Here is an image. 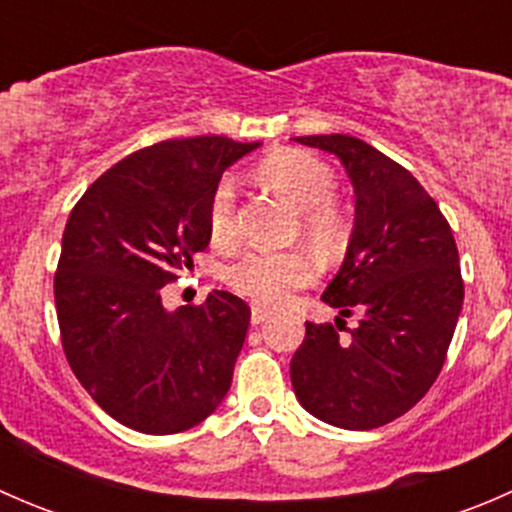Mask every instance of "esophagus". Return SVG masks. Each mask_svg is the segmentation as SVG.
<instances>
[{"instance_id":"1","label":"esophagus","mask_w":512,"mask_h":512,"mask_svg":"<svg viewBox=\"0 0 512 512\" xmlns=\"http://www.w3.org/2000/svg\"><path fill=\"white\" fill-rule=\"evenodd\" d=\"M270 309H265V307H257V304H255V307H252L250 309V322L252 324H262V322H265V319L267 317H270Z\"/></svg>"}]
</instances>
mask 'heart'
<instances>
[{
	"mask_svg": "<svg viewBox=\"0 0 512 512\" xmlns=\"http://www.w3.org/2000/svg\"><path fill=\"white\" fill-rule=\"evenodd\" d=\"M260 178L299 210L302 235L314 247L334 252L349 235V220L337 195V173L324 160L304 151L272 153L257 168ZM208 237L218 250H232L240 240L237 185L220 178L208 200ZM317 262L304 250H252L225 270V282L255 304H282L294 292L312 285Z\"/></svg>",
	"mask_w": 512,
	"mask_h": 512,
	"instance_id": "heart-1",
	"label": "heart"
}]
</instances>
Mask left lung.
I'll list each match as a JSON object with an SVG mask.
<instances>
[{
	"mask_svg": "<svg viewBox=\"0 0 512 512\" xmlns=\"http://www.w3.org/2000/svg\"><path fill=\"white\" fill-rule=\"evenodd\" d=\"M294 141L334 153L354 183L352 242L322 299L360 324L344 340L341 317L307 322L289 376L309 414L369 431L414 409L441 374L463 304L458 247L404 165L344 133Z\"/></svg>",
	"mask_w": 512,
	"mask_h": 512,
	"instance_id": "1",
	"label": "left lung"
}]
</instances>
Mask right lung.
<instances>
[{"label": "right lung", "mask_w": 512, "mask_h": 512, "mask_svg": "<svg viewBox=\"0 0 512 512\" xmlns=\"http://www.w3.org/2000/svg\"><path fill=\"white\" fill-rule=\"evenodd\" d=\"M260 143L170 138L89 185L66 220L54 275L61 347L91 399L153 436L188 431L225 399L250 307L230 292L165 312L160 289L208 247V200Z\"/></svg>", "instance_id": "1"}]
</instances>
